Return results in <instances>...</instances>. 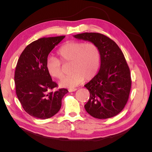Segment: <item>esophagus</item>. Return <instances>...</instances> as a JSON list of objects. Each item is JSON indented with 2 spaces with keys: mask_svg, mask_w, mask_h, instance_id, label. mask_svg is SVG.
I'll list each match as a JSON object with an SVG mask.
<instances>
[{
  "mask_svg": "<svg viewBox=\"0 0 152 152\" xmlns=\"http://www.w3.org/2000/svg\"><path fill=\"white\" fill-rule=\"evenodd\" d=\"M77 89V88H70L68 89L69 92H73V91H75Z\"/></svg>",
  "mask_w": 152,
  "mask_h": 152,
  "instance_id": "esophagus-1",
  "label": "esophagus"
}]
</instances>
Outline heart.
Listing matches in <instances>:
<instances>
[{"mask_svg":"<svg viewBox=\"0 0 152 152\" xmlns=\"http://www.w3.org/2000/svg\"><path fill=\"white\" fill-rule=\"evenodd\" d=\"M58 59L49 57L46 61L47 71L54 79L63 76V63H71L72 74L61 80L60 86L72 88L81 84L84 79L91 80L98 73L100 65V53L93 42L70 41L63 44L57 50Z\"/></svg>","mask_w":152,"mask_h":152,"instance_id":"heart-1","label":"heart"}]
</instances>
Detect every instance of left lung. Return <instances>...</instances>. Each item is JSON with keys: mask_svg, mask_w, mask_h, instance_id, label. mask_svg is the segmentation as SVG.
Instances as JSON below:
<instances>
[{"mask_svg": "<svg viewBox=\"0 0 152 152\" xmlns=\"http://www.w3.org/2000/svg\"><path fill=\"white\" fill-rule=\"evenodd\" d=\"M74 37L94 43L100 53V70L84 86L90 93L86 110L99 119L117 115L125 107L132 84L130 69L122 51L113 40L102 34L86 32Z\"/></svg>", "mask_w": 152, "mask_h": 152, "instance_id": "obj_1", "label": "left lung"}]
</instances>
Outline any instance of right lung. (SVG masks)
Wrapping results in <instances>:
<instances>
[{"instance_id": "add662e5", "label": "right lung", "mask_w": 152, "mask_h": 152, "mask_svg": "<svg viewBox=\"0 0 152 152\" xmlns=\"http://www.w3.org/2000/svg\"><path fill=\"white\" fill-rule=\"evenodd\" d=\"M65 37H43L34 41L18 59L15 73L16 93L25 111L32 117L46 119L54 116L68 92L65 88L51 91L58 85L45 66L49 54Z\"/></svg>"}]
</instances>
